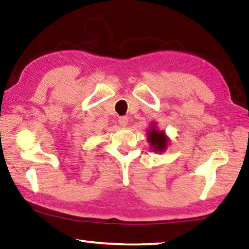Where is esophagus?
I'll return each mask as SVG.
<instances>
[{"mask_svg":"<svg viewBox=\"0 0 249 249\" xmlns=\"http://www.w3.org/2000/svg\"><path fill=\"white\" fill-rule=\"evenodd\" d=\"M119 123H120V125L122 126V127H125V126L128 124V117H127V116H122V117H120Z\"/></svg>","mask_w":249,"mask_h":249,"instance_id":"obj_1","label":"esophagus"}]
</instances>
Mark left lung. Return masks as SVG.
I'll return each instance as SVG.
<instances>
[{"instance_id":"left-lung-1","label":"left lung","mask_w":249,"mask_h":249,"mask_svg":"<svg viewBox=\"0 0 249 249\" xmlns=\"http://www.w3.org/2000/svg\"><path fill=\"white\" fill-rule=\"evenodd\" d=\"M147 142H148L151 150L161 154L167 149L170 138L167 136L165 130H160L157 127V123L151 122L149 129L147 130Z\"/></svg>"}]
</instances>
